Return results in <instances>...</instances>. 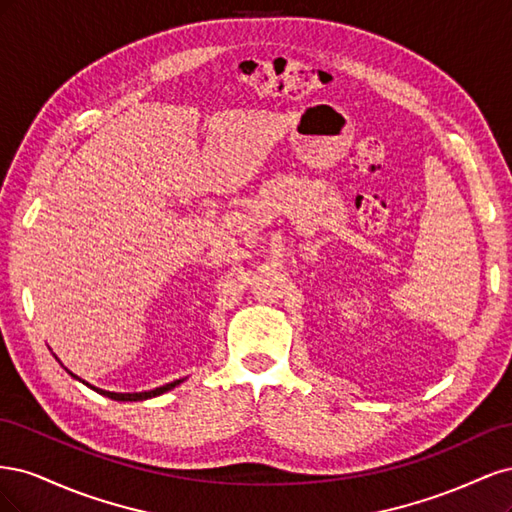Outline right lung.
<instances>
[{"mask_svg": "<svg viewBox=\"0 0 512 512\" xmlns=\"http://www.w3.org/2000/svg\"><path fill=\"white\" fill-rule=\"evenodd\" d=\"M55 359H57V356H55ZM66 371H68V369H66ZM68 374H70L74 380H79V382L87 384L89 389H94L96 393H100V395H104V397H108V399H115V401H143V399H151V397H158V395L168 393L170 389H175V386H179V384L183 382V378H181V380L168 382V384H164V386H158V389H153V391H143V393H113V391H102V389H98V386H91L89 382L81 380L79 376H74L72 371H68Z\"/></svg>", "mask_w": 512, "mask_h": 512, "instance_id": "add662e5", "label": "right lung"}]
</instances>
